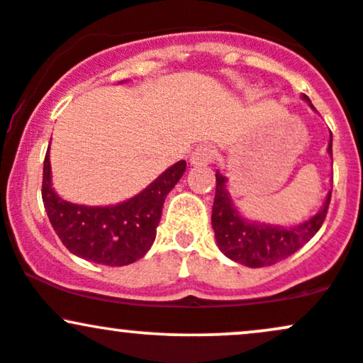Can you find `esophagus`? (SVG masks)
Returning a JSON list of instances; mask_svg holds the SVG:
<instances>
[{"label": "esophagus", "mask_w": 363, "mask_h": 363, "mask_svg": "<svg viewBox=\"0 0 363 363\" xmlns=\"http://www.w3.org/2000/svg\"><path fill=\"white\" fill-rule=\"evenodd\" d=\"M215 158V150L210 147V145H199V147H196L193 150V153H191L189 157V162L193 165H208L211 164Z\"/></svg>", "instance_id": "1"}]
</instances>
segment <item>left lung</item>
Masks as SVG:
<instances>
[{"instance_id":"1","label":"left lung","mask_w":363,"mask_h":363,"mask_svg":"<svg viewBox=\"0 0 363 363\" xmlns=\"http://www.w3.org/2000/svg\"><path fill=\"white\" fill-rule=\"evenodd\" d=\"M306 102H309L311 109H314L309 97L302 95ZM328 153L333 158V135L329 133ZM216 191L213 211H211V227L215 230L216 245L220 247L228 259L249 266V268H264L274 262L285 259L297 252L303 244L318 234V230L326 218L331 191L326 196L320 210L311 218L285 227V225H272L254 222L245 218L234 206L230 194L227 191L228 179L216 170Z\"/></svg>"}]
</instances>
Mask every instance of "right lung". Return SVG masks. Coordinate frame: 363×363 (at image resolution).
Wrapping results in <instances>:
<instances>
[{
  "instance_id": "add662e5",
  "label": "right lung",
  "mask_w": 363,
  "mask_h": 363,
  "mask_svg": "<svg viewBox=\"0 0 363 363\" xmlns=\"http://www.w3.org/2000/svg\"><path fill=\"white\" fill-rule=\"evenodd\" d=\"M184 170L186 162H176L141 193L118 205H77L54 191L48 150L43 174L45 213L61 242L74 256L106 266L131 264L152 247L165 198Z\"/></svg>"
}]
</instances>
